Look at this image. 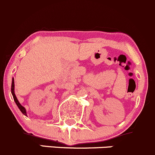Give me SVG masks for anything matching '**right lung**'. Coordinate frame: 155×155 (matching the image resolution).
Returning a JSON list of instances; mask_svg holds the SVG:
<instances>
[{"label": "right lung", "instance_id": "obj_1", "mask_svg": "<svg viewBox=\"0 0 155 155\" xmlns=\"http://www.w3.org/2000/svg\"><path fill=\"white\" fill-rule=\"evenodd\" d=\"M11 92H12V96H13L14 101H15V104H16V105L18 106V107L19 108V110H21V112L23 113L24 115L27 116L26 109H25V107H23L21 104L20 103H19L18 100L17 99L16 95H15V84H14V78H12V85H11Z\"/></svg>", "mask_w": 155, "mask_h": 155}]
</instances>
